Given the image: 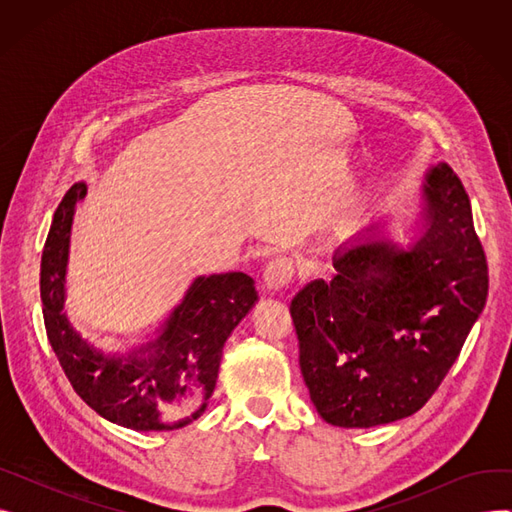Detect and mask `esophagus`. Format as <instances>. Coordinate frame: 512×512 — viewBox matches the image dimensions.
I'll return each mask as SVG.
<instances>
[{"instance_id": "34e87169", "label": "esophagus", "mask_w": 512, "mask_h": 512, "mask_svg": "<svg viewBox=\"0 0 512 512\" xmlns=\"http://www.w3.org/2000/svg\"><path fill=\"white\" fill-rule=\"evenodd\" d=\"M292 276H294L292 261L280 257V259H274L267 263L265 272H263V284L267 290H280L290 284Z\"/></svg>"}]
</instances>
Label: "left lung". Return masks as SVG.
<instances>
[{
    "label": "left lung",
    "instance_id": "obj_1",
    "mask_svg": "<svg viewBox=\"0 0 512 512\" xmlns=\"http://www.w3.org/2000/svg\"><path fill=\"white\" fill-rule=\"evenodd\" d=\"M427 232L411 251L388 242L336 251L332 282L290 303L299 365L317 413L373 427L417 413L459 357L488 297L471 203L448 164L425 176Z\"/></svg>",
    "mask_w": 512,
    "mask_h": 512
}]
</instances>
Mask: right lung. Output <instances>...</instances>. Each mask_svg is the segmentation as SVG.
Returning <instances> with one entry per match:
<instances>
[{"instance_id": "right-lung-1", "label": "right lung", "mask_w": 512, "mask_h": 512, "mask_svg": "<svg viewBox=\"0 0 512 512\" xmlns=\"http://www.w3.org/2000/svg\"><path fill=\"white\" fill-rule=\"evenodd\" d=\"M85 193L83 182L70 186L43 247L41 301L49 344L74 392L107 421L137 432L182 427L207 407L224 342L257 301L253 278L240 272L197 278L155 342L132 355L97 351L62 313L72 213Z\"/></svg>"}]
</instances>
